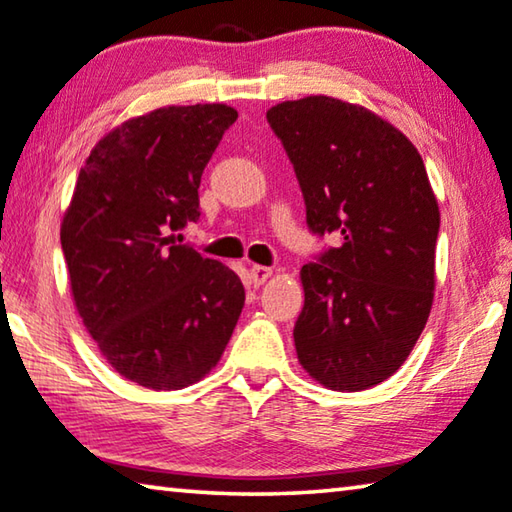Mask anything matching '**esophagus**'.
<instances>
[{
	"label": "esophagus",
	"instance_id": "obj_1",
	"mask_svg": "<svg viewBox=\"0 0 512 512\" xmlns=\"http://www.w3.org/2000/svg\"><path fill=\"white\" fill-rule=\"evenodd\" d=\"M271 269L269 266H250V282H253L255 287H259V285H264L266 280L271 278Z\"/></svg>",
	"mask_w": 512,
	"mask_h": 512
}]
</instances>
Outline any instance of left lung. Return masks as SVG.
Here are the masks:
<instances>
[{"label": "left lung", "mask_w": 512, "mask_h": 512, "mask_svg": "<svg viewBox=\"0 0 512 512\" xmlns=\"http://www.w3.org/2000/svg\"><path fill=\"white\" fill-rule=\"evenodd\" d=\"M316 237L335 234L300 269L298 362L339 392L383 383L401 367L433 305L440 209L426 166L376 113L312 95L266 111Z\"/></svg>", "instance_id": "8db88e82"}]
</instances>
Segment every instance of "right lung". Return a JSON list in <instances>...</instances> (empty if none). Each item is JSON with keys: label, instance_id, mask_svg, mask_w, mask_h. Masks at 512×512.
Instances as JSON below:
<instances>
[{"label": "right lung", "instance_id": "add662e5", "mask_svg": "<svg viewBox=\"0 0 512 512\" xmlns=\"http://www.w3.org/2000/svg\"><path fill=\"white\" fill-rule=\"evenodd\" d=\"M239 113L166 107L113 129L88 154L61 225L86 330L120 376L182 389L221 360L246 291L239 275L168 232L200 218V177Z\"/></svg>", "mask_w": 512, "mask_h": 512}]
</instances>
